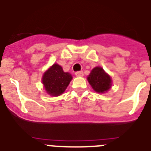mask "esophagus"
I'll use <instances>...</instances> for the list:
<instances>
[{
  "mask_svg": "<svg viewBox=\"0 0 151 151\" xmlns=\"http://www.w3.org/2000/svg\"><path fill=\"white\" fill-rule=\"evenodd\" d=\"M75 75L77 76V77H83V72L81 71V70L77 71V72H75Z\"/></svg>",
  "mask_w": 151,
  "mask_h": 151,
  "instance_id": "esophagus-1",
  "label": "esophagus"
}]
</instances>
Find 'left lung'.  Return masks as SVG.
<instances>
[{"label":"left lung","mask_w":151,"mask_h":151,"mask_svg":"<svg viewBox=\"0 0 151 151\" xmlns=\"http://www.w3.org/2000/svg\"><path fill=\"white\" fill-rule=\"evenodd\" d=\"M88 81L96 92L103 93L111 86V79L101 67H96L88 77Z\"/></svg>","instance_id":"obj_1"}]
</instances>
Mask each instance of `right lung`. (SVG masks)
Here are the masks:
<instances>
[{
    "label": "right lung",
    "instance_id": "right-lung-1",
    "mask_svg": "<svg viewBox=\"0 0 151 151\" xmlns=\"http://www.w3.org/2000/svg\"><path fill=\"white\" fill-rule=\"evenodd\" d=\"M72 79L69 73L64 72L60 65L54 64L43 74V82L47 93L52 96L62 94Z\"/></svg>",
    "mask_w": 151,
    "mask_h": 151
}]
</instances>
